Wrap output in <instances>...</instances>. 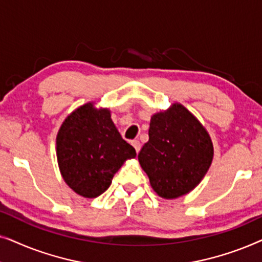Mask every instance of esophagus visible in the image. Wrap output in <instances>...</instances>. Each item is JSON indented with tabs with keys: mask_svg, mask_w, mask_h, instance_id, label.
I'll return each instance as SVG.
<instances>
[{
	"mask_svg": "<svg viewBox=\"0 0 262 262\" xmlns=\"http://www.w3.org/2000/svg\"><path fill=\"white\" fill-rule=\"evenodd\" d=\"M131 144L134 145V148L136 149V151H137V154H138L139 150H141V142H139V141H132Z\"/></svg>",
	"mask_w": 262,
	"mask_h": 262,
	"instance_id": "1",
	"label": "esophagus"
}]
</instances>
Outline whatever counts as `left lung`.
<instances>
[{"label":"left lung","instance_id":"1","mask_svg":"<svg viewBox=\"0 0 262 262\" xmlns=\"http://www.w3.org/2000/svg\"><path fill=\"white\" fill-rule=\"evenodd\" d=\"M213 144L206 128L181 103L154 114L149 141L138 154L154 191L164 199L187 194L212 163Z\"/></svg>","mask_w":262,"mask_h":262}]
</instances>
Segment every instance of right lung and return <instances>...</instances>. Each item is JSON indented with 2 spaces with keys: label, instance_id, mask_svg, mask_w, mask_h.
<instances>
[{
  "label": "right lung",
  "instance_id": "add662e5",
  "mask_svg": "<svg viewBox=\"0 0 262 262\" xmlns=\"http://www.w3.org/2000/svg\"><path fill=\"white\" fill-rule=\"evenodd\" d=\"M56 154L63 180L78 195L96 198L112 184L114 174L136 150L125 142L111 119L108 108L87 102L60 125Z\"/></svg>",
  "mask_w": 262,
  "mask_h": 262
}]
</instances>
